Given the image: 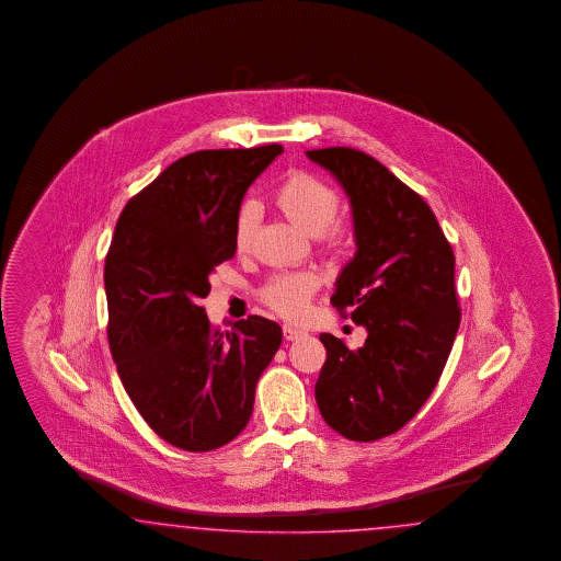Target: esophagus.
<instances>
[{
  "instance_id": "1",
  "label": "esophagus",
  "mask_w": 561,
  "mask_h": 561,
  "mask_svg": "<svg viewBox=\"0 0 561 561\" xmlns=\"http://www.w3.org/2000/svg\"><path fill=\"white\" fill-rule=\"evenodd\" d=\"M284 337L286 341H296L300 340V337H305V331H300V329H296V327H291V324H284Z\"/></svg>"
}]
</instances>
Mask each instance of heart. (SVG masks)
Segmentation results:
<instances>
[{
    "instance_id": "b5f03b06",
    "label": "heart",
    "mask_w": 561,
    "mask_h": 561,
    "mask_svg": "<svg viewBox=\"0 0 561 561\" xmlns=\"http://www.w3.org/2000/svg\"><path fill=\"white\" fill-rule=\"evenodd\" d=\"M273 204L308 234H323L337 216L340 197L333 188L314 176L291 174L273 191ZM255 205L244 204L238 209L232 230V242L237 251L249 249L255 232ZM314 289L317 277L312 273H282L273 277L261 291V296L282 317L298 319L305 314Z\"/></svg>"
}]
</instances>
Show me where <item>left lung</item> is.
I'll return each instance as SVG.
<instances>
[{"instance_id": "left-lung-1", "label": "left lung", "mask_w": 561, "mask_h": 561, "mask_svg": "<svg viewBox=\"0 0 561 561\" xmlns=\"http://www.w3.org/2000/svg\"><path fill=\"white\" fill-rule=\"evenodd\" d=\"M306 156L350 197L356 255L331 305L350 308L368 331L356 352L321 333L317 405L341 436L378 440L408 424L438 385L460 323L455 253L430 205L373 156L352 148Z\"/></svg>"}]
</instances>
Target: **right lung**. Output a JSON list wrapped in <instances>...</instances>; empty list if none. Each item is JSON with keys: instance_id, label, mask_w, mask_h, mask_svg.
Wrapping results in <instances>:
<instances>
[{"instance_id": "1", "label": "right lung", "mask_w": 561, "mask_h": 561, "mask_svg": "<svg viewBox=\"0 0 561 561\" xmlns=\"http://www.w3.org/2000/svg\"><path fill=\"white\" fill-rule=\"evenodd\" d=\"M284 152L202 150L179 158L121 211L104 265L108 345L121 382L153 432L207 453L247 427L256 380L282 327L249 317L214 331L202 298L237 249L232 230L247 188Z\"/></svg>"}]
</instances>
